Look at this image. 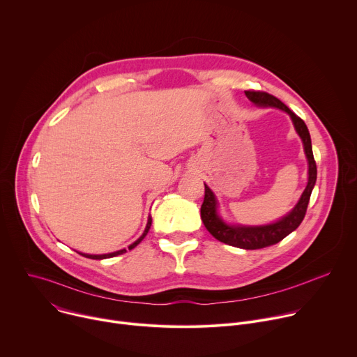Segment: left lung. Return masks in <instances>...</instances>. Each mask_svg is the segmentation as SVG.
<instances>
[{"instance_id":"1","label":"left lung","mask_w":357,"mask_h":357,"mask_svg":"<svg viewBox=\"0 0 357 357\" xmlns=\"http://www.w3.org/2000/svg\"><path fill=\"white\" fill-rule=\"evenodd\" d=\"M244 93L247 98L252 101L254 105L263 106V107H277L289 114L294 123V127L302 139L305 155H307V160H308V185L305 188L303 193L301 195L295 208L278 222L266 225V226H241V225L233 226L226 223L218 213V200L215 193L211 190L208 185H205V199H203L202 208H200V218L203 225H205V227L208 229V231L216 240L225 244L244 248V250H257V248H264V247L277 244L301 225V222L305 218V213H307L310 197L317 182V162L312 154L311 135L307 124L303 123L302 119H299L295 113H292L281 100H278L273 94H268L266 91H256V90H248Z\"/></svg>"}]
</instances>
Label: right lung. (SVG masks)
Returning <instances> with one entry per match:
<instances>
[{"label":"right lung","mask_w":357,"mask_h":357,"mask_svg":"<svg viewBox=\"0 0 357 357\" xmlns=\"http://www.w3.org/2000/svg\"><path fill=\"white\" fill-rule=\"evenodd\" d=\"M151 223H152V219H151V216H148V223H146V227H145L142 236H141L138 240H135L132 244H130V245H128V250H132L135 245H138V244L141 243V240L146 236V233H148V230H149V227H151ZM126 251H127V250L123 248V250H119V251H114V252H109V254H84V252H79V254H80V256H83V257L91 259V260H103V259L116 257V256H119V254H123V252H126Z\"/></svg>","instance_id":"obj_1"}]
</instances>
